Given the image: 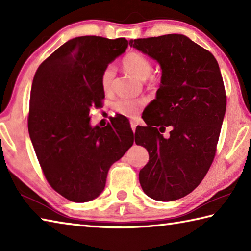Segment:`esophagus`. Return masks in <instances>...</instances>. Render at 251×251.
<instances>
[{"instance_id":"esophagus-1","label":"esophagus","mask_w":251,"mask_h":251,"mask_svg":"<svg viewBox=\"0 0 251 251\" xmlns=\"http://www.w3.org/2000/svg\"><path fill=\"white\" fill-rule=\"evenodd\" d=\"M130 126H131V129H132V131H136V127H137V123L135 122V121H131L130 122Z\"/></svg>"}]
</instances>
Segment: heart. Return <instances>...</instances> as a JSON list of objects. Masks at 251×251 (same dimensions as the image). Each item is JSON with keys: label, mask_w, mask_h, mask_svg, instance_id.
Here are the masks:
<instances>
[{"label": "heart", "mask_w": 251, "mask_h": 251, "mask_svg": "<svg viewBox=\"0 0 251 251\" xmlns=\"http://www.w3.org/2000/svg\"><path fill=\"white\" fill-rule=\"evenodd\" d=\"M123 66L132 75L140 79H146L152 71L151 61L146 56L139 54V52H130V54L125 56L124 59H123ZM115 74L116 69L113 65H108L103 69L102 74H101V86H102V89L105 93L111 90ZM142 105V100L128 98H121L116 100L113 104L114 109L117 112L128 117H135L138 115Z\"/></svg>", "instance_id": "heart-1"}]
</instances>
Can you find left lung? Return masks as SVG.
I'll use <instances>...</instances> for the list:
<instances>
[{"label": "left lung", "mask_w": 251, "mask_h": 251, "mask_svg": "<svg viewBox=\"0 0 251 251\" xmlns=\"http://www.w3.org/2000/svg\"><path fill=\"white\" fill-rule=\"evenodd\" d=\"M129 45L162 70L156 97L146 108L157 120L143 119L148 126L135 132L137 145L149 152L139 182L153 200H179L201 182L214 161L226 109L220 68L211 52L183 34L130 40Z\"/></svg>", "instance_id": "1"}]
</instances>
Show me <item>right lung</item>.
Returning <instances> with one entry per match:
<instances>
[{"label": "right lung", "mask_w": 251, "mask_h": 251, "mask_svg": "<svg viewBox=\"0 0 251 251\" xmlns=\"http://www.w3.org/2000/svg\"><path fill=\"white\" fill-rule=\"evenodd\" d=\"M124 37L78 36L66 42L37 69L30 96L28 128L51 188L74 202L98 197L110 167L134 143L125 116L100 128L92 106L104 98L103 69L126 51Z\"/></svg>", "instance_id": "add662e5"}]
</instances>
